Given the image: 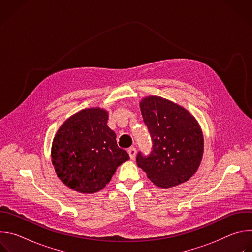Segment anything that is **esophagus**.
Here are the masks:
<instances>
[{"label":"esophagus","instance_id":"obj_1","mask_svg":"<svg viewBox=\"0 0 252 252\" xmlns=\"http://www.w3.org/2000/svg\"><path fill=\"white\" fill-rule=\"evenodd\" d=\"M127 153H128V155H129V158H131V159H133L134 158H135V155H136V150H135V148H129L128 150H127Z\"/></svg>","mask_w":252,"mask_h":252}]
</instances>
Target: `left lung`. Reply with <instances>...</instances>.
Returning a JSON list of instances; mask_svg holds the SVG:
<instances>
[{"label":"left lung","mask_w":252,"mask_h":252,"mask_svg":"<svg viewBox=\"0 0 252 252\" xmlns=\"http://www.w3.org/2000/svg\"><path fill=\"white\" fill-rule=\"evenodd\" d=\"M139 106L153 148L148 156L138 152L137 165L159 188L186 183L197 170L203 155L198 123L183 106L160 96H147Z\"/></svg>","instance_id":"left-lung-1"}]
</instances>
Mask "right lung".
<instances>
[{
    "instance_id": "1",
    "label": "right lung",
    "mask_w": 252,
    "mask_h": 252,
    "mask_svg": "<svg viewBox=\"0 0 252 252\" xmlns=\"http://www.w3.org/2000/svg\"><path fill=\"white\" fill-rule=\"evenodd\" d=\"M109 114L99 107L83 110L59 128L52 146L58 177L69 189L94 193L110 183L118 166L129 159L107 126Z\"/></svg>"
}]
</instances>
